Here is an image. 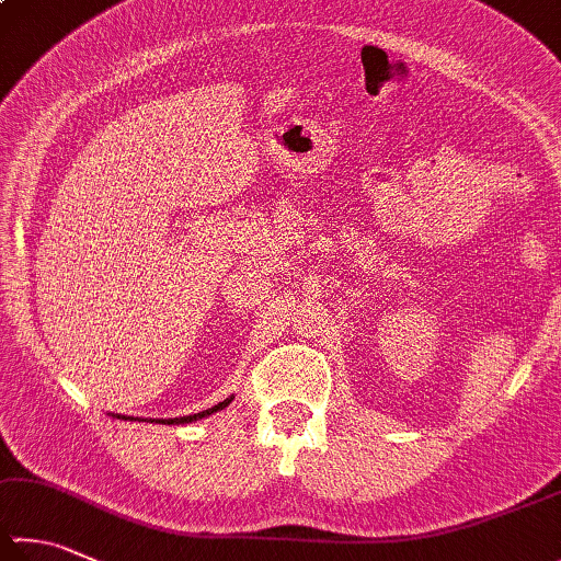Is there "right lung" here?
<instances>
[{
  "instance_id": "obj_1",
  "label": "right lung",
  "mask_w": 561,
  "mask_h": 561,
  "mask_svg": "<svg viewBox=\"0 0 561 561\" xmlns=\"http://www.w3.org/2000/svg\"><path fill=\"white\" fill-rule=\"evenodd\" d=\"M231 400H234V396H229L227 400H221V403H217L215 408H207V410H203V412H197V415H185V417H168V420H158V422H163V425H185V422H193V420H203V417H207V415H213V412H217V410H225ZM116 417H124V415H116ZM124 420H136V417H124Z\"/></svg>"
}]
</instances>
